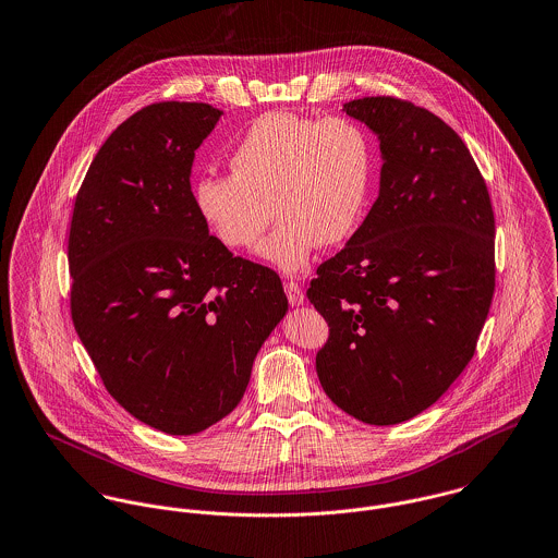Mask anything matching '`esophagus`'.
<instances>
[{
  "mask_svg": "<svg viewBox=\"0 0 558 558\" xmlns=\"http://www.w3.org/2000/svg\"><path fill=\"white\" fill-rule=\"evenodd\" d=\"M286 294H288V301L292 306H301L304 303L303 288L296 283V281H286Z\"/></svg>",
  "mask_w": 558,
  "mask_h": 558,
  "instance_id": "obj_1",
  "label": "esophagus"
}]
</instances>
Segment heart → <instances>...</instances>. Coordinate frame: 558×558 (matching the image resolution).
Returning <instances> with one entry per match:
<instances>
[{"instance_id": "obj_1", "label": "heart", "mask_w": 558, "mask_h": 558, "mask_svg": "<svg viewBox=\"0 0 558 558\" xmlns=\"http://www.w3.org/2000/svg\"><path fill=\"white\" fill-rule=\"evenodd\" d=\"M232 174H206L194 203L228 250H252L279 219L257 255L301 272L319 245L345 243L362 223L375 179L366 130L348 117L311 119L288 110L257 117L230 157Z\"/></svg>"}]
</instances>
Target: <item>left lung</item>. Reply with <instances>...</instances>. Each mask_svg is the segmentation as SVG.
<instances>
[{"instance_id": "8db88e82", "label": "left lung", "mask_w": 558, "mask_h": 558, "mask_svg": "<svg viewBox=\"0 0 558 558\" xmlns=\"http://www.w3.org/2000/svg\"><path fill=\"white\" fill-rule=\"evenodd\" d=\"M379 141V196L306 299L330 326L315 368L355 420L401 424L464 371L495 294V215L457 132L388 96L343 104Z\"/></svg>"}]
</instances>
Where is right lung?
Segmentation results:
<instances>
[{"mask_svg": "<svg viewBox=\"0 0 558 558\" xmlns=\"http://www.w3.org/2000/svg\"><path fill=\"white\" fill-rule=\"evenodd\" d=\"M223 112L159 101L123 121L78 190L68 241L72 322L110 397L168 435L241 403L255 355L288 313L275 270L208 234L196 149Z\"/></svg>", "mask_w": 558, "mask_h": 558, "instance_id": "1", "label": "right lung"}]
</instances>
